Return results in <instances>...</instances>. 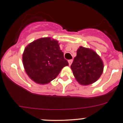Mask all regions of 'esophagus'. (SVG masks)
<instances>
[{
  "instance_id": "34e87169",
  "label": "esophagus",
  "mask_w": 123,
  "mask_h": 123,
  "mask_svg": "<svg viewBox=\"0 0 123 123\" xmlns=\"http://www.w3.org/2000/svg\"><path fill=\"white\" fill-rule=\"evenodd\" d=\"M72 62H73V60H68V63H69V66L71 65Z\"/></svg>"
}]
</instances>
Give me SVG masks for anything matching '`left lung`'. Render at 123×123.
<instances>
[{"label": "left lung", "mask_w": 123, "mask_h": 123, "mask_svg": "<svg viewBox=\"0 0 123 123\" xmlns=\"http://www.w3.org/2000/svg\"><path fill=\"white\" fill-rule=\"evenodd\" d=\"M73 74L82 85L95 82L100 77L104 70V64L100 57L94 51L80 47L77 55L71 65Z\"/></svg>", "instance_id": "obj_1"}]
</instances>
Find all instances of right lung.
I'll use <instances>...</instances> for the list:
<instances>
[{
    "label": "right lung",
    "instance_id": "right-lung-1",
    "mask_svg": "<svg viewBox=\"0 0 123 123\" xmlns=\"http://www.w3.org/2000/svg\"><path fill=\"white\" fill-rule=\"evenodd\" d=\"M23 62L27 74L41 84L54 80L68 65L58 41L50 37L41 38L29 44L24 51Z\"/></svg>",
    "mask_w": 123,
    "mask_h": 123
}]
</instances>
